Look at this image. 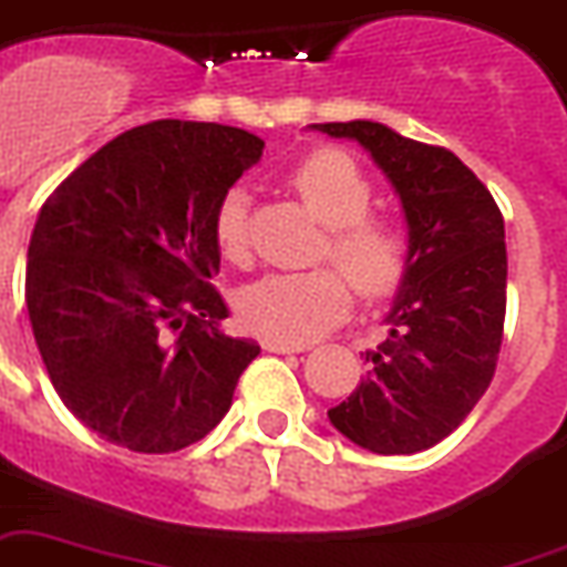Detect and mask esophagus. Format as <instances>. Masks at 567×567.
Segmentation results:
<instances>
[{
  "label": "esophagus",
  "mask_w": 567,
  "mask_h": 567,
  "mask_svg": "<svg viewBox=\"0 0 567 567\" xmlns=\"http://www.w3.org/2000/svg\"><path fill=\"white\" fill-rule=\"evenodd\" d=\"M261 349L265 352H276V355H285V352H302V343H285V340H274V338H265L261 340Z\"/></svg>",
  "instance_id": "esophagus-1"
}]
</instances>
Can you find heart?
Returning a JSON list of instances; mask_svg holds the SVG:
<instances>
[{"label":"heart","instance_id":"b5f03b06","mask_svg":"<svg viewBox=\"0 0 567 567\" xmlns=\"http://www.w3.org/2000/svg\"><path fill=\"white\" fill-rule=\"evenodd\" d=\"M288 186L326 227L317 259L338 261L350 276L331 265L261 276L238 293V315L261 338L308 343L349 315L355 299L349 278L367 299L388 297L404 282L411 236L393 215L370 212L375 195L370 177L343 151L320 148L302 156L288 172ZM247 192L233 186L215 209V244L229 261L247 256Z\"/></svg>","mask_w":567,"mask_h":567}]
</instances>
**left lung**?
Here are the masks:
<instances>
[{
	"label": "left lung",
	"instance_id": "obj_1",
	"mask_svg": "<svg viewBox=\"0 0 567 567\" xmlns=\"http://www.w3.org/2000/svg\"><path fill=\"white\" fill-rule=\"evenodd\" d=\"M370 151L402 197L411 268L367 352L361 388L331 408V425L375 454H416L454 431L489 388L507 317L504 215L449 148L379 122L311 124Z\"/></svg>",
	"mask_w": 567,
	"mask_h": 567
}]
</instances>
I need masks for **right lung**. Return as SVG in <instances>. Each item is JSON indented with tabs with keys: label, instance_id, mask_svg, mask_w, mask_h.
<instances>
[{
	"label": "right lung",
	"instance_id": "right-lung-1",
	"mask_svg": "<svg viewBox=\"0 0 567 567\" xmlns=\"http://www.w3.org/2000/svg\"><path fill=\"white\" fill-rule=\"evenodd\" d=\"M265 142L241 127L124 131L45 197L25 306L45 372L90 431L140 454L209 434L259 343L227 338L215 209Z\"/></svg>",
	"mask_w": 567,
	"mask_h": 567
}]
</instances>
